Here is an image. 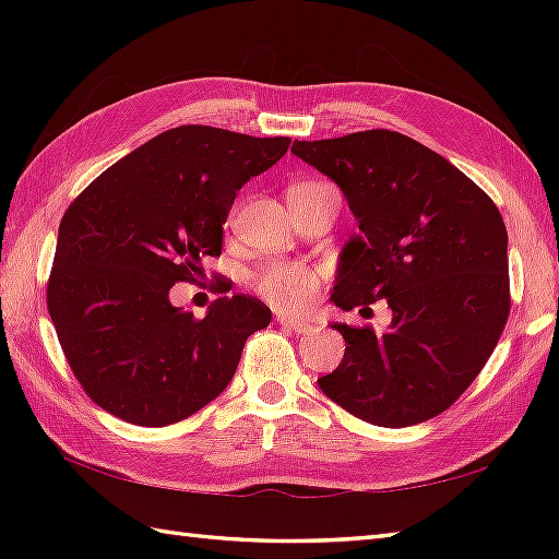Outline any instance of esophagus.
I'll list each match as a JSON object with an SVG mask.
<instances>
[{
    "label": "esophagus",
    "instance_id": "1",
    "mask_svg": "<svg viewBox=\"0 0 559 559\" xmlns=\"http://www.w3.org/2000/svg\"><path fill=\"white\" fill-rule=\"evenodd\" d=\"M276 319H278L281 326L298 331V334H310V331H314V326L310 322H300V319H295L290 314H276Z\"/></svg>",
    "mask_w": 559,
    "mask_h": 559
}]
</instances>
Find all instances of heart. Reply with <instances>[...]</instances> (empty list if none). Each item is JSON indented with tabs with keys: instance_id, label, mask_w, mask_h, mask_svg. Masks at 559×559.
<instances>
[{
	"instance_id": "b5f03b06",
	"label": "heart",
	"mask_w": 559,
	"mask_h": 559,
	"mask_svg": "<svg viewBox=\"0 0 559 559\" xmlns=\"http://www.w3.org/2000/svg\"><path fill=\"white\" fill-rule=\"evenodd\" d=\"M322 273L302 264H273L254 278L261 298L286 312H300L319 290Z\"/></svg>"
}]
</instances>
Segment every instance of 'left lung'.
<instances>
[{
	"instance_id": "8db88e82",
	"label": "left lung",
	"mask_w": 559,
	"mask_h": 559,
	"mask_svg": "<svg viewBox=\"0 0 559 559\" xmlns=\"http://www.w3.org/2000/svg\"><path fill=\"white\" fill-rule=\"evenodd\" d=\"M290 151L338 185L360 228L341 249L331 302L391 310L384 334L331 324L348 346L319 389L379 427L435 418L478 377L507 324L500 211L447 158L389 129Z\"/></svg>"
}]
</instances>
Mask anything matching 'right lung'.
Listing matches in <instances>:
<instances>
[{"mask_svg":"<svg viewBox=\"0 0 559 559\" xmlns=\"http://www.w3.org/2000/svg\"><path fill=\"white\" fill-rule=\"evenodd\" d=\"M288 146V136L175 127L110 165L67 209L47 310L100 408L163 427L230 384L245 341L269 326L271 310L240 293L194 317L170 302V288L221 254L237 192Z\"/></svg>","mask_w":559,"mask_h":559,"instance_id":"right-lung-1","label":"right lung"}]
</instances>
